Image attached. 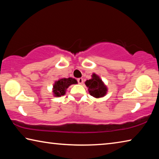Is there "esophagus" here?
<instances>
[{
  "mask_svg": "<svg viewBox=\"0 0 159 159\" xmlns=\"http://www.w3.org/2000/svg\"><path fill=\"white\" fill-rule=\"evenodd\" d=\"M77 80H78V83H79V84H80V85H81L82 83H83V79H82V78H80V79H78Z\"/></svg>",
  "mask_w": 159,
  "mask_h": 159,
  "instance_id": "esophagus-1",
  "label": "esophagus"
}]
</instances>
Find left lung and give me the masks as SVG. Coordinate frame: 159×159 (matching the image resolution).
Instances as JSON below:
<instances>
[{"label":"left lung","mask_w":159,"mask_h":159,"mask_svg":"<svg viewBox=\"0 0 159 159\" xmlns=\"http://www.w3.org/2000/svg\"><path fill=\"white\" fill-rule=\"evenodd\" d=\"M85 84L88 88L90 95L94 98H100L106 95L107 93V86L97 74H93L92 79L86 80Z\"/></svg>","instance_id":"obj_1"}]
</instances>
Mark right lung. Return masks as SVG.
Segmentation results:
<instances>
[{
    "instance_id": "obj_1",
    "label": "right lung",
    "mask_w": 159,
    "mask_h": 159,
    "mask_svg": "<svg viewBox=\"0 0 159 159\" xmlns=\"http://www.w3.org/2000/svg\"><path fill=\"white\" fill-rule=\"evenodd\" d=\"M77 80L73 78H63L59 79L55 82L53 85V94L55 97H61L64 95L66 93V90L70 85L72 84H76Z\"/></svg>"
}]
</instances>
